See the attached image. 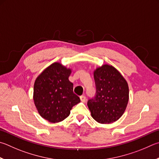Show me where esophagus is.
I'll return each mask as SVG.
<instances>
[{"label": "esophagus", "instance_id": "1", "mask_svg": "<svg viewBox=\"0 0 159 159\" xmlns=\"http://www.w3.org/2000/svg\"><path fill=\"white\" fill-rule=\"evenodd\" d=\"M80 101H81V102H83V103H85L86 102V97H85V96H84V95H82V96H80Z\"/></svg>", "mask_w": 159, "mask_h": 159}]
</instances>
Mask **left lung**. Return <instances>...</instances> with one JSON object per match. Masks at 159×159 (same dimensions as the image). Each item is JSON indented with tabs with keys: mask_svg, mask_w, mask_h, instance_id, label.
Segmentation results:
<instances>
[{
	"mask_svg": "<svg viewBox=\"0 0 159 159\" xmlns=\"http://www.w3.org/2000/svg\"><path fill=\"white\" fill-rule=\"evenodd\" d=\"M96 95L88 102L92 117L100 124L115 122L122 116L129 99V85L112 65H103L94 71Z\"/></svg>",
	"mask_w": 159,
	"mask_h": 159,
	"instance_id": "obj_1",
	"label": "left lung"
}]
</instances>
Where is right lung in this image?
Instances as JSON below:
<instances>
[{
    "instance_id": "obj_1",
    "label": "right lung",
    "mask_w": 159,
    "mask_h": 159,
    "mask_svg": "<svg viewBox=\"0 0 159 159\" xmlns=\"http://www.w3.org/2000/svg\"><path fill=\"white\" fill-rule=\"evenodd\" d=\"M71 73L70 68L56 62L46 68L34 81V106L40 116L49 122H62L80 102L69 80Z\"/></svg>"
}]
</instances>
